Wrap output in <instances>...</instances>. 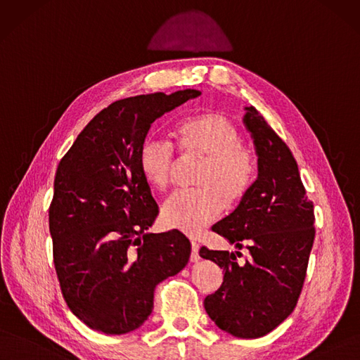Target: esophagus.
<instances>
[{
    "instance_id": "34e87169",
    "label": "esophagus",
    "mask_w": 360,
    "mask_h": 360,
    "mask_svg": "<svg viewBox=\"0 0 360 360\" xmlns=\"http://www.w3.org/2000/svg\"><path fill=\"white\" fill-rule=\"evenodd\" d=\"M190 259H191V262H197L198 259H200V257H198V243L195 240H191V255H190Z\"/></svg>"
}]
</instances>
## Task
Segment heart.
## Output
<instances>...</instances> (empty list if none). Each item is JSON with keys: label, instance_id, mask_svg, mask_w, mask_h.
Returning <instances> with one entry per match:
<instances>
[{"label": "heart", "instance_id": "obj_1", "mask_svg": "<svg viewBox=\"0 0 360 360\" xmlns=\"http://www.w3.org/2000/svg\"><path fill=\"white\" fill-rule=\"evenodd\" d=\"M172 138L182 160L202 158V165L195 175L198 190L170 198L162 219L169 229L198 236L221 217L227 202L237 205L249 195L257 181L255 155L231 120L218 112L182 118L173 126ZM176 165L169 145L158 141L141 145L138 167L153 190H169Z\"/></svg>", "mask_w": 360, "mask_h": 360}]
</instances>
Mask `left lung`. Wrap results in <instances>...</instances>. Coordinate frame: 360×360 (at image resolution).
<instances>
[{"label": "left lung", "instance_id": "obj_1", "mask_svg": "<svg viewBox=\"0 0 360 360\" xmlns=\"http://www.w3.org/2000/svg\"><path fill=\"white\" fill-rule=\"evenodd\" d=\"M243 123L254 139L258 178L233 214L212 230L240 252L200 249V257L224 270L219 289L205 298L215 325L238 338L267 335L294 311L314 242L313 202L305 195L298 165L288 145L254 108Z\"/></svg>", "mask_w": 360, "mask_h": 360}]
</instances>
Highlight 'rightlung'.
Returning <instances> with one entry per match:
<instances>
[{"label":"right lung","instance_id":"add662e5","mask_svg":"<svg viewBox=\"0 0 360 360\" xmlns=\"http://www.w3.org/2000/svg\"><path fill=\"white\" fill-rule=\"evenodd\" d=\"M200 95L185 89L117 101L60 160L49 209L53 262L70 310L91 329L122 335L139 328L153 311L155 286L190 259L181 231L146 233L158 206L138 153L158 117Z\"/></svg>","mask_w":360,"mask_h":360}]
</instances>
